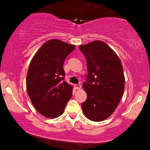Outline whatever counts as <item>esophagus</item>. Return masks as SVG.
Listing matches in <instances>:
<instances>
[{"label":"esophagus","instance_id":"34e87169","mask_svg":"<svg viewBox=\"0 0 150 150\" xmlns=\"http://www.w3.org/2000/svg\"><path fill=\"white\" fill-rule=\"evenodd\" d=\"M75 87L77 89H80L81 88V85H80V84H77V85H75Z\"/></svg>","mask_w":150,"mask_h":150}]
</instances>
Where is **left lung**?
Listing matches in <instances>:
<instances>
[{
    "label": "left lung",
    "mask_w": 150,
    "mask_h": 150,
    "mask_svg": "<svg viewBox=\"0 0 150 150\" xmlns=\"http://www.w3.org/2000/svg\"><path fill=\"white\" fill-rule=\"evenodd\" d=\"M87 60V73L82 85L87 100L82 104L84 115L92 121L108 118L124 92L125 77L117 54L106 43L94 41L80 46Z\"/></svg>",
    "instance_id": "8db88e82"
}]
</instances>
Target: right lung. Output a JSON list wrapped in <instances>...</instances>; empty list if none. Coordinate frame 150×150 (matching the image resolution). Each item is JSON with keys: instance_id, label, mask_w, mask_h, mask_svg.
<instances>
[{"instance_id": "add662e5", "label": "right lung", "mask_w": 150, "mask_h": 150, "mask_svg": "<svg viewBox=\"0 0 150 150\" xmlns=\"http://www.w3.org/2000/svg\"><path fill=\"white\" fill-rule=\"evenodd\" d=\"M75 46L51 39L44 43L32 58L27 72V92L36 110L54 118L64 111L73 96V87L65 79L63 63Z\"/></svg>"}]
</instances>
